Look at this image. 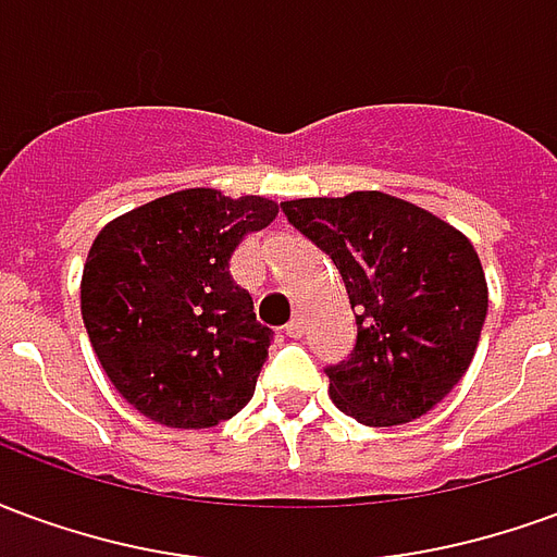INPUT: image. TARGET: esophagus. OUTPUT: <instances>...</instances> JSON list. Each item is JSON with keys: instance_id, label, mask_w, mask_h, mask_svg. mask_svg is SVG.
<instances>
[{"instance_id": "34e87169", "label": "esophagus", "mask_w": 557, "mask_h": 557, "mask_svg": "<svg viewBox=\"0 0 557 557\" xmlns=\"http://www.w3.org/2000/svg\"><path fill=\"white\" fill-rule=\"evenodd\" d=\"M304 334V319H292L289 325H286V337L298 339Z\"/></svg>"}]
</instances>
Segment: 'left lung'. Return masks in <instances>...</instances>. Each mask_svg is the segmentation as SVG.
I'll list each match as a JSON object with an SVG mask.
<instances>
[{
  "instance_id": "1",
  "label": "left lung",
  "mask_w": 557,
  "mask_h": 557,
  "mask_svg": "<svg viewBox=\"0 0 557 557\" xmlns=\"http://www.w3.org/2000/svg\"><path fill=\"white\" fill-rule=\"evenodd\" d=\"M280 208L331 256L355 310V349L325 370L337 409L367 426H399L438 406L466 375L490 307L471 242L379 190Z\"/></svg>"
}]
</instances>
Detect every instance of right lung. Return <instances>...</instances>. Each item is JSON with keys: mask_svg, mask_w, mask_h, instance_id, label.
<instances>
[{"mask_svg": "<svg viewBox=\"0 0 557 557\" xmlns=\"http://www.w3.org/2000/svg\"><path fill=\"white\" fill-rule=\"evenodd\" d=\"M274 218L265 196L190 187L98 232L79 310L103 373L139 414L208 430L250 403L274 331L256 322L230 259Z\"/></svg>", "mask_w": 557, "mask_h": 557, "instance_id": "right-lung-1", "label": "right lung"}]
</instances>
